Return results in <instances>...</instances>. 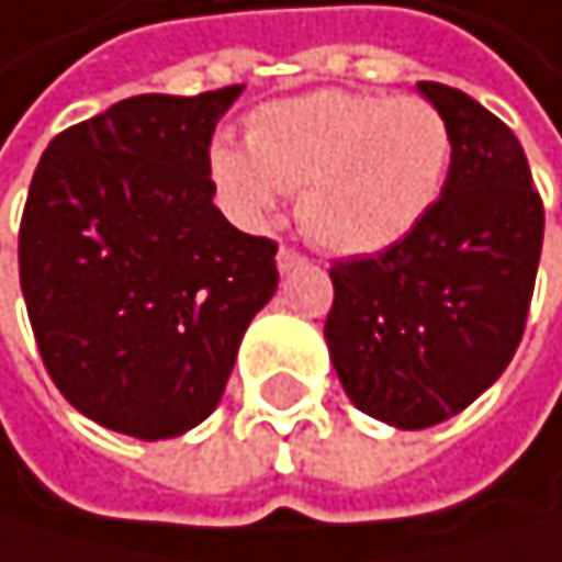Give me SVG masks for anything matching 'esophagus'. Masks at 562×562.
I'll use <instances>...</instances> for the list:
<instances>
[{
  "label": "esophagus",
  "mask_w": 562,
  "mask_h": 562,
  "mask_svg": "<svg viewBox=\"0 0 562 562\" xmlns=\"http://www.w3.org/2000/svg\"><path fill=\"white\" fill-rule=\"evenodd\" d=\"M302 265H305V254H297L294 247H284V244H281V250H278V271L288 274V271L302 268Z\"/></svg>",
  "instance_id": "1"
}]
</instances>
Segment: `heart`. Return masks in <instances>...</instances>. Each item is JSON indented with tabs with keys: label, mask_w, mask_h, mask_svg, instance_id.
I'll list each match as a JSON object with an SVG mask.
<instances>
[{
	"label": "heart",
	"mask_w": 562,
	"mask_h": 562,
	"mask_svg": "<svg viewBox=\"0 0 562 562\" xmlns=\"http://www.w3.org/2000/svg\"><path fill=\"white\" fill-rule=\"evenodd\" d=\"M454 159L448 117L424 98L312 91L247 121V151L216 145L213 179L240 223H265L302 189L297 223L331 254H380L437 206Z\"/></svg>",
	"instance_id": "heart-1"
}]
</instances>
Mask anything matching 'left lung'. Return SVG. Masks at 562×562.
<instances>
[{
	"label": "left lung",
	"mask_w": 562,
	"mask_h": 562,
	"mask_svg": "<svg viewBox=\"0 0 562 562\" xmlns=\"http://www.w3.org/2000/svg\"><path fill=\"white\" fill-rule=\"evenodd\" d=\"M417 87L454 135L445 192L411 237L331 265L325 318L349 400L403 430L461 414L505 373L542 250V200L513 128L458 87Z\"/></svg>",
	"instance_id": "obj_1"
}]
</instances>
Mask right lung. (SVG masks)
Instances as JSON below:
<instances>
[{
  "instance_id": "right-lung-1",
  "label": "right lung",
  "mask_w": 562,
  "mask_h": 562,
  "mask_svg": "<svg viewBox=\"0 0 562 562\" xmlns=\"http://www.w3.org/2000/svg\"><path fill=\"white\" fill-rule=\"evenodd\" d=\"M244 87L138 94L46 145L20 223V284L67 403L142 441L206 420L278 244L213 206L210 142Z\"/></svg>"
}]
</instances>
